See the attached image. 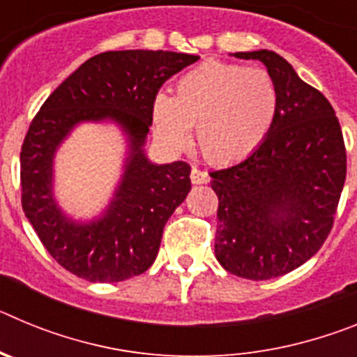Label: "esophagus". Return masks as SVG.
I'll return each instance as SVG.
<instances>
[{
  "label": "esophagus",
  "instance_id": "1",
  "mask_svg": "<svg viewBox=\"0 0 357 357\" xmlns=\"http://www.w3.org/2000/svg\"><path fill=\"white\" fill-rule=\"evenodd\" d=\"M211 178H209V173L204 172V169L200 168H193L191 169V182L193 184H207Z\"/></svg>",
  "mask_w": 357,
  "mask_h": 357
}]
</instances>
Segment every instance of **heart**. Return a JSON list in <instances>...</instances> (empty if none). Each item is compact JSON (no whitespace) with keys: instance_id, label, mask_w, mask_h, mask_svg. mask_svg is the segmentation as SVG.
<instances>
[{"instance_id":"b5f03b06","label":"heart","mask_w":357,"mask_h":357,"mask_svg":"<svg viewBox=\"0 0 357 357\" xmlns=\"http://www.w3.org/2000/svg\"><path fill=\"white\" fill-rule=\"evenodd\" d=\"M280 94L266 69L207 61L178 78L175 96L159 94L151 107L157 137L172 148L189 141L213 164L247 159L263 144L279 112Z\"/></svg>"}]
</instances>
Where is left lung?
Masks as SVG:
<instances>
[{
	"mask_svg": "<svg viewBox=\"0 0 357 357\" xmlns=\"http://www.w3.org/2000/svg\"><path fill=\"white\" fill-rule=\"evenodd\" d=\"M261 61L280 94L275 123L241 162L211 172L218 195L214 254L250 280L286 275L311 259L334 225L347 150L333 105L268 50L234 53Z\"/></svg>",
	"mask_w": 357,
	"mask_h": 357,
	"instance_id": "obj_1",
	"label": "left lung"
}]
</instances>
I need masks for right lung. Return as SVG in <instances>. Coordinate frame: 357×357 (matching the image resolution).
I'll return each mask as SVG.
<instances>
[{
  "label": "right lung",
  "mask_w": 357,
  "mask_h": 357,
  "mask_svg": "<svg viewBox=\"0 0 357 357\" xmlns=\"http://www.w3.org/2000/svg\"><path fill=\"white\" fill-rule=\"evenodd\" d=\"M198 59L162 50L100 53L66 78L31 119L21 146V204L44 248L68 272L91 282H119L155 261L164 225L191 189V166L150 164L141 146L162 84ZM105 117L129 134L131 159L106 216L77 226L52 202V151L77 122Z\"/></svg>",
  "instance_id": "obj_1"
}]
</instances>
